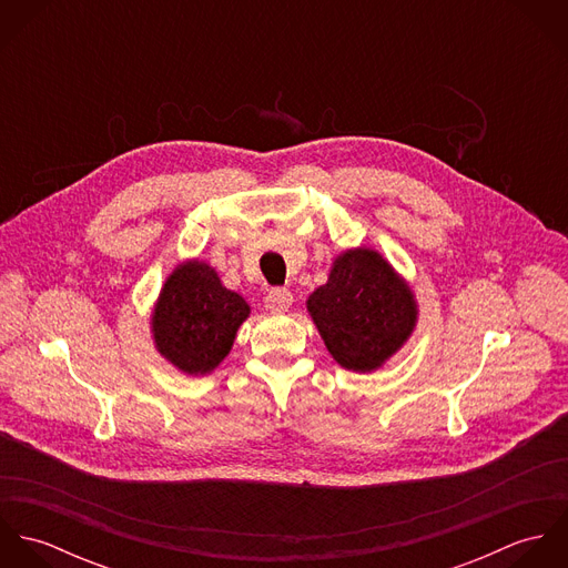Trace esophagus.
Wrapping results in <instances>:
<instances>
[{"instance_id": "esophagus-1", "label": "esophagus", "mask_w": 568, "mask_h": 568, "mask_svg": "<svg viewBox=\"0 0 568 568\" xmlns=\"http://www.w3.org/2000/svg\"><path fill=\"white\" fill-rule=\"evenodd\" d=\"M264 304H266V308L268 311H275V313H284V311H288L291 308V304H293V295H291V291L288 288H271L268 293H266V297H264Z\"/></svg>"}]
</instances>
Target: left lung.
<instances>
[{
	"label": "left lung",
	"instance_id": "left-lung-1",
	"mask_svg": "<svg viewBox=\"0 0 568 568\" xmlns=\"http://www.w3.org/2000/svg\"><path fill=\"white\" fill-rule=\"evenodd\" d=\"M308 311L334 361L354 372L381 367L410 334L415 304L405 282L369 248L343 253Z\"/></svg>",
	"mask_w": 568,
	"mask_h": 568
}]
</instances>
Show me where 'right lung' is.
Here are the masks:
<instances>
[{"label":"right lung","mask_w":568,"mask_h":568,"mask_svg":"<svg viewBox=\"0 0 568 568\" xmlns=\"http://www.w3.org/2000/svg\"><path fill=\"white\" fill-rule=\"evenodd\" d=\"M248 306L201 262L179 266L165 282L153 315L163 356L187 374L212 372L232 349Z\"/></svg>","instance_id":"obj_1"}]
</instances>
